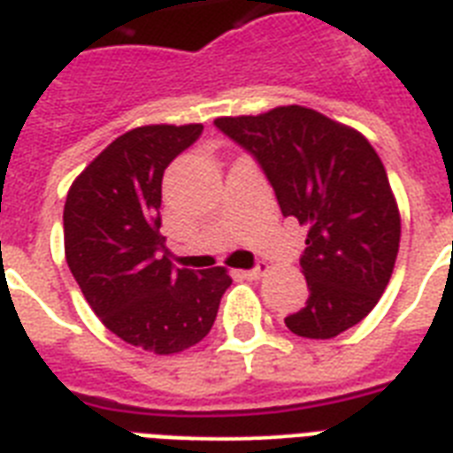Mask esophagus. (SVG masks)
<instances>
[{"label": "esophagus", "mask_w": 453, "mask_h": 453, "mask_svg": "<svg viewBox=\"0 0 453 453\" xmlns=\"http://www.w3.org/2000/svg\"><path fill=\"white\" fill-rule=\"evenodd\" d=\"M267 272H270V267H267V265H258V267H253V270H246V272H242V274H244L246 279H260L263 277V274H267Z\"/></svg>", "instance_id": "1"}]
</instances>
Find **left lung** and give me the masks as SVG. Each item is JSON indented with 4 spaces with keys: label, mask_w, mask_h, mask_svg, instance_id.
<instances>
[{
    "label": "left lung",
    "mask_w": 453,
    "mask_h": 453,
    "mask_svg": "<svg viewBox=\"0 0 453 453\" xmlns=\"http://www.w3.org/2000/svg\"><path fill=\"white\" fill-rule=\"evenodd\" d=\"M214 125L251 150L281 214L307 227L300 265L310 297L284 319L290 333L330 340L363 321L388 286L400 246L398 202L372 143L300 104Z\"/></svg>",
    "instance_id": "8db88e82"
}]
</instances>
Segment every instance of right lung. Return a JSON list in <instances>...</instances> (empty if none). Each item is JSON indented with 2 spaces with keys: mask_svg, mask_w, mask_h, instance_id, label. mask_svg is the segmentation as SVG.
Returning a JSON list of instances; mask_svg holds the SVG:
<instances>
[{
  "mask_svg": "<svg viewBox=\"0 0 453 453\" xmlns=\"http://www.w3.org/2000/svg\"><path fill=\"white\" fill-rule=\"evenodd\" d=\"M200 134L202 123L125 132L73 179L62 214L65 258L90 310L157 356L204 340L233 284L226 267L176 270L163 253V174Z\"/></svg>",
  "mask_w": 453,
  "mask_h": 453,
  "instance_id": "1",
  "label": "right lung"
}]
</instances>
